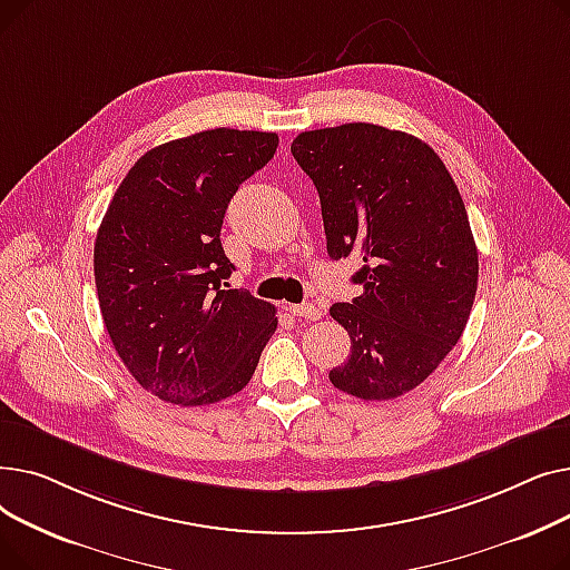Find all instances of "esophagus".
Returning <instances> with one entry per match:
<instances>
[{"instance_id": "esophagus-1", "label": "esophagus", "mask_w": 570, "mask_h": 570, "mask_svg": "<svg viewBox=\"0 0 570 570\" xmlns=\"http://www.w3.org/2000/svg\"><path fill=\"white\" fill-rule=\"evenodd\" d=\"M288 309H291V314H293V316H297V318H307V321H318V318L323 316L321 307H316L314 303H303V305H291Z\"/></svg>"}]
</instances>
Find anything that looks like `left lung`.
<instances>
[{"label": "left lung", "mask_w": 570, "mask_h": 570, "mask_svg": "<svg viewBox=\"0 0 570 570\" xmlns=\"http://www.w3.org/2000/svg\"><path fill=\"white\" fill-rule=\"evenodd\" d=\"M291 153L318 191L327 254L363 258V293L331 307L351 337L331 381L395 400L453 351L473 307L478 249L460 189L428 142L379 125L303 131Z\"/></svg>", "instance_id": "8db88e82"}]
</instances>
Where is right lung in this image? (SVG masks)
<instances>
[{"instance_id":"add662e5","label":"right lung","mask_w":570,"mask_h":570,"mask_svg":"<svg viewBox=\"0 0 570 570\" xmlns=\"http://www.w3.org/2000/svg\"><path fill=\"white\" fill-rule=\"evenodd\" d=\"M277 134L207 129L153 147L117 187L95 243L104 325L155 397L203 406L249 383L275 307L228 288L222 224L237 187L277 153Z\"/></svg>"}]
</instances>
